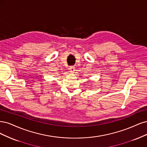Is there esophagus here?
I'll use <instances>...</instances> for the list:
<instances>
[{"instance_id":"1","label":"esophagus","mask_w":147,"mask_h":147,"mask_svg":"<svg viewBox=\"0 0 147 147\" xmlns=\"http://www.w3.org/2000/svg\"><path fill=\"white\" fill-rule=\"evenodd\" d=\"M69 70L70 71L71 73H74V71H75V68L73 67V66H71L69 68Z\"/></svg>"}]
</instances>
